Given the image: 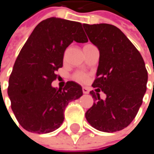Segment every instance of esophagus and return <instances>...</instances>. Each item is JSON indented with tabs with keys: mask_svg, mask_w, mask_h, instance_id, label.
<instances>
[{
	"mask_svg": "<svg viewBox=\"0 0 154 154\" xmlns=\"http://www.w3.org/2000/svg\"><path fill=\"white\" fill-rule=\"evenodd\" d=\"M82 91H83L84 94H88V93H89V90H88L87 87H83V88H82Z\"/></svg>",
	"mask_w": 154,
	"mask_h": 154,
	"instance_id": "obj_1",
	"label": "esophagus"
}]
</instances>
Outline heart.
<instances>
[{
	"label": "heart",
	"mask_w": 154,
	"mask_h": 154,
	"mask_svg": "<svg viewBox=\"0 0 154 154\" xmlns=\"http://www.w3.org/2000/svg\"><path fill=\"white\" fill-rule=\"evenodd\" d=\"M73 78L78 82H85L87 80V76L83 72H76L73 75Z\"/></svg>",
	"instance_id": "1"
}]
</instances>
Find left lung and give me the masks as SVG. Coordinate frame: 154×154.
Masks as SVG:
<instances>
[{"label":"left lung","mask_w":154,"mask_h":154,"mask_svg":"<svg viewBox=\"0 0 154 154\" xmlns=\"http://www.w3.org/2000/svg\"><path fill=\"white\" fill-rule=\"evenodd\" d=\"M89 40L100 51L96 77L91 91L94 103L85 112L88 123L99 131L117 132L137 116L146 92L148 74L142 55L120 29L109 24H83Z\"/></svg>","instance_id":"1"}]
</instances>
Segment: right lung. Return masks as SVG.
Segmentation results:
<instances>
[{
	"label": "right lung",
	"instance_id": "1",
	"mask_svg": "<svg viewBox=\"0 0 154 154\" xmlns=\"http://www.w3.org/2000/svg\"><path fill=\"white\" fill-rule=\"evenodd\" d=\"M73 41L88 42L82 24L50 17L35 26L22 47L9 79L8 94L17 122L26 131L56 130L68 104L83 94L81 85L73 81L63 88L51 86L63 65L64 51Z\"/></svg>",
	"mask_w": 154,
	"mask_h": 154
}]
</instances>
